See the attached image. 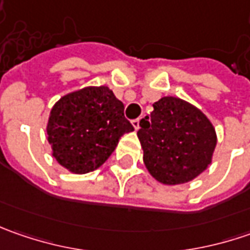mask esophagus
<instances>
[{
  "mask_svg": "<svg viewBox=\"0 0 250 250\" xmlns=\"http://www.w3.org/2000/svg\"><path fill=\"white\" fill-rule=\"evenodd\" d=\"M139 122H140L139 118H136V120L132 121V125H133V128H135V130L139 129Z\"/></svg>",
  "mask_w": 250,
  "mask_h": 250,
  "instance_id": "34e87169",
  "label": "esophagus"
}]
</instances>
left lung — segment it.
Listing matches in <instances>:
<instances>
[{
  "instance_id": "obj_1",
  "label": "left lung",
  "mask_w": 250,
  "mask_h": 250,
  "mask_svg": "<svg viewBox=\"0 0 250 250\" xmlns=\"http://www.w3.org/2000/svg\"><path fill=\"white\" fill-rule=\"evenodd\" d=\"M153 107L138 130L145 166L161 184H185L211 163L216 130L202 111L178 97H163Z\"/></svg>"
}]
</instances>
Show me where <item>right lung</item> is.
<instances>
[{
	"label": "right lung",
	"mask_w": 250,
	"mask_h": 250,
	"mask_svg": "<svg viewBox=\"0 0 250 250\" xmlns=\"http://www.w3.org/2000/svg\"><path fill=\"white\" fill-rule=\"evenodd\" d=\"M133 126L124 104L105 87H84L63 96L47 125L53 156L66 169L86 174L97 169Z\"/></svg>",
	"instance_id": "obj_1"
}]
</instances>
